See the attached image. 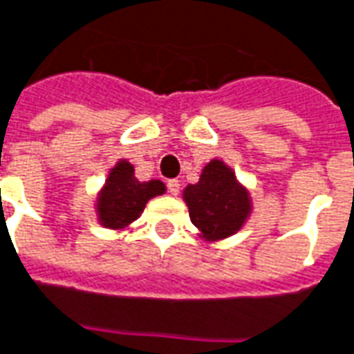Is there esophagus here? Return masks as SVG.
<instances>
[{
    "instance_id": "esophagus-1",
    "label": "esophagus",
    "mask_w": 354,
    "mask_h": 354,
    "mask_svg": "<svg viewBox=\"0 0 354 354\" xmlns=\"http://www.w3.org/2000/svg\"><path fill=\"white\" fill-rule=\"evenodd\" d=\"M167 191L171 192L173 196H177L179 191H181V183L177 181V179H171V181H167Z\"/></svg>"
}]
</instances>
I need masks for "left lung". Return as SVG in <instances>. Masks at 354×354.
<instances>
[{
  "label": "left lung",
  "mask_w": 354,
  "mask_h": 354,
  "mask_svg": "<svg viewBox=\"0 0 354 354\" xmlns=\"http://www.w3.org/2000/svg\"><path fill=\"white\" fill-rule=\"evenodd\" d=\"M183 198L194 227H198L206 241L237 233L252 209L248 191L221 160H212L202 169L201 181L185 189Z\"/></svg>",
  "instance_id": "1"
}]
</instances>
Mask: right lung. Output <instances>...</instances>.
<instances>
[{
  "mask_svg": "<svg viewBox=\"0 0 354 354\" xmlns=\"http://www.w3.org/2000/svg\"><path fill=\"white\" fill-rule=\"evenodd\" d=\"M162 181L140 183L135 177V167L127 160L117 162L109 171L104 189L98 194V219L107 229H125L145 212L146 202L163 194Z\"/></svg>",
  "mask_w": 354,
  "mask_h": 354,
  "instance_id": "obj_1",
  "label": "right lung"
}]
</instances>
